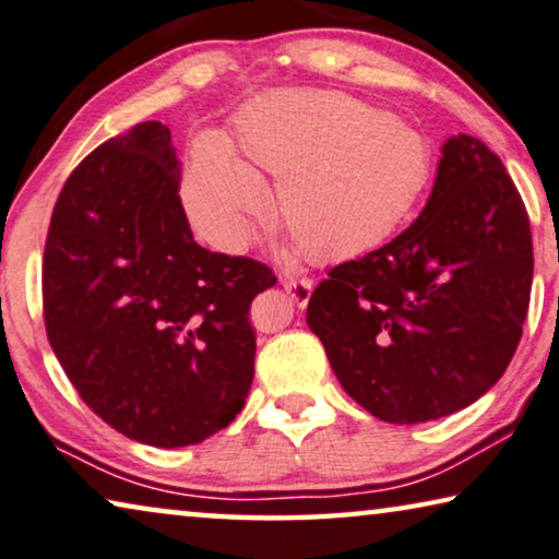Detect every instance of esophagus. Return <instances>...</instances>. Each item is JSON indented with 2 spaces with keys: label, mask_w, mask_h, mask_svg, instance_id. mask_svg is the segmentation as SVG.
<instances>
[{
  "label": "esophagus",
  "mask_w": 559,
  "mask_h": 559,
  "mask_svg": "<svg viewBox=\"0 0 559 559\" xmlns=\"http://www.w3.org/2000/svg\"><path fill=\"white\" fill-rule=\"evenodd\" d=\"M282 287L287 289V295L295 299L299 307H305L309 302V297H312V289H314L312 280L309 277H285Z\"/></svg>",
  "instance_id": "1"
}]
</instances>
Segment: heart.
Masks as SVG:
<instances>
[{"instance_id": "obj_1", "label": "heart", "mask_w": 559, "mask_h": 559, "mask_svg": "<svg viewBox=\"0 0 559 559\" xmlns=\"http://www.w3.org/2000/svg\"><path fill=\"white\" fill-rule=\"evenodd\" d=\"M225 144L204 140L185 171V207L212 245L242 250L277 217L312 260H347L415 217L435 179V147L390 111L334 90L262 94L231 119Z\"/></svg>"}]
</instances>
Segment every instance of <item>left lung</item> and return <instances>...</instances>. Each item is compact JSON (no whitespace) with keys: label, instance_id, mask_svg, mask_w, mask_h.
<instances>
[{"label":"left lung","instance_id":"8db88e82","mask_svg":"<svg viewBox=\"0 0 559 559\" xmlns=\"http://www.w3.org/2000/svg\"><path fill=\"white\" fill-rule=\"evenodd\" d=\"M525 202L502 159L450 136L425 210L380 250L332 267L307 324L345 392L392 425L483 397L520 345L532 289Z\"/></svg>","mask_w":559,"mask_h":559}]
</instances>
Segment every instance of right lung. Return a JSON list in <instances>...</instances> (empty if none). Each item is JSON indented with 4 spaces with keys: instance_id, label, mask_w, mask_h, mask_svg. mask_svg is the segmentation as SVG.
I'll return each mask as SVG.
<instances>
[{
    "instance_id": "obj_1",
    "label": "right lung",
    "mask_w": 559,
    "mask_h": 559,
    "mask_svg": "<svg viewBox=\"0 0 559 559\" xmlns=\"http://www.w3.org/2000/svg\"><path fill=\"white\" fill-rule=\"evenodd\" d=\"M162 122L90 152L51 212L41 302L49 345L94 415L130 440L185 448L245 407L252 299L277 277L194 242Z\"/></svg>"
}]
</instances>
